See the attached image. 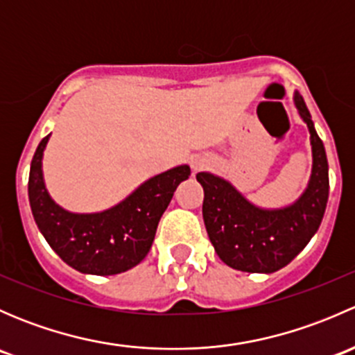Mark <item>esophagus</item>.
<instances>
[{
    "mask_svg": "<svg viewBox=\"0 0 355 355\" xmlns=\"http://www.w3.org/2000/svg\"><path fill=\"white\" fill-rule=\"evenodd\" d=\"M207 163V159L206 157H202V156H196V157H192V168H194V170H200V168L204 166V164Z\"/></svg>",
    "mask_w": 355,
    "mask_h": 355,
    "instance_id": "obj_1",
    "label": "esophagus"
}]
</instances>
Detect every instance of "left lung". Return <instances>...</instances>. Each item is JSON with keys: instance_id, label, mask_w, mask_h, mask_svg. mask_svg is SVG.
<instances>
[{"instance_id": "left-lung-1", "label": "left lung", "mask_w": 355, "mask_h": 355, "mask_svg": "<svg viewBox=\"0 0 355 355\" xmlns=\"http://www.w3.org/2000/svg\"><path fill=\"white\" fill-rule=\"evenodd\" d=\"M293 103L306 121L313 148L309 184L299 199L280 209L249 202L225 178L196 175L204 189L202 218L214 250L227 266L247 273H275L287 266L320 228L328 202V159L311 113L299 92Z\"/></svg>"}]
</instances>
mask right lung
<instances>
[{"instance_id":"obj_1","label":"right lung","mask_w":355,"mask_h":355,"mask_svg":"<svg viewBox=\"0 0 355 355\" xmlns=\"http://www.w3.org/2000/svg\"><path fill=\"white\" fill-rule=\"evenodd\" d=\"M46 135L32 157L28 202L46 242L73 270L85 275H118L137 266L151 249L156 228L178 184L191 175L180 164L139 185L128 198L101 213H70L51 199L42 178Z\"/></svg>"}]
</instances>
